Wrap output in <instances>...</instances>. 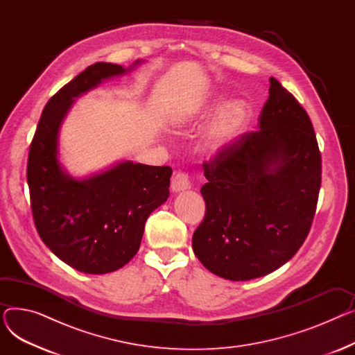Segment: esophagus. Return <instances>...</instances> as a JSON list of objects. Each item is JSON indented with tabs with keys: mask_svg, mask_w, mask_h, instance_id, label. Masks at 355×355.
<instances>
[{
	"mask_svg": "<svg viewBox=\"0 0 355 355\" xmlns=\"http://www.w3.org/2000/svg\"><path fill=\"white\" fill-rule=\"evenodd\" d=\"M190 187H191V184H190V180H189L187 174L178 171V173H175L173 175V178H171V190L174 193L185 191V190H189Z\"/></svg>",
	"mask_w": 355,
	"mask_h": 355,
	"instance_id": "obj_1",
	"label": "esophagus"
}]
</instances>
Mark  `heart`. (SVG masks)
<instances>
[{
  "label": "heart",
  "mask_w": 355,
  "mask_h": 355,
  "mask_svg": "<svg viewBox=\"0 0 355 355\" xmlns=\"http://www.w3.org/2000/svg\"><path fill=\"white\" fill-rule=\"evenodd\" d=\"M220 103V99L209 101L202 103L194 114L196 119L202 121L218 112L201 137L202 151L211 157L226 151L230 145H233L245 132L250 119L249 107L243 101L232 99L223 106Z\"/></svg>",
  "instance_id": "heart-1"
}]
</instances>
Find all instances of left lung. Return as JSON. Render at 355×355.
<instances>
[{"label": "left lung", "mask_w": 355, "mask_h": 355, "mask_svg": "<svg viewBox=\"0 0 355 355\" xmlns=\"http://www.w3.org/2000/svg\"><path fill=\"white\" fill-rule=\"evenodd\" d=\"M269 82L259 129L204 164L206 216L193 250L229 281L285 265L305 241L318 202L321 154L311 119L281 83Z\"/></svg>", "instance_id": "obj_1"}]
</instances>
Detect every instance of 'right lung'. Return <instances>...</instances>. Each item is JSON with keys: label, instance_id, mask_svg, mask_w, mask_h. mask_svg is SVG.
<instances>
[{"label": "right lung", "instance_id": "add662e5", "mask_svg": "<svg viewBox=\"0 0 355 355\" xmlns=\"http://www.w3.org/2000/svg\"><path fill=\"white\" fill-rule=\"evenodd\" d=\"M141 63L89 66L47 102L30 146L27 182L37 232L55 256L83 273L125 266L139 249L146 218L170 196V166L122 161L80 180L59 161L60 126L74 99Z\"/></svg>", "mask_w": 355, "mask_h": 355}]
</instances>
